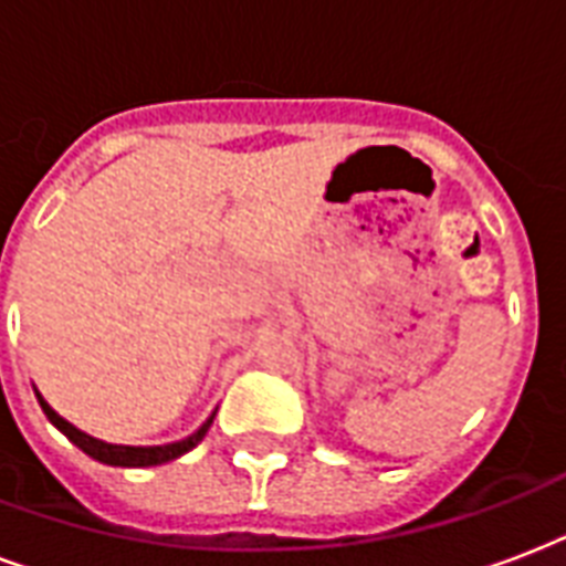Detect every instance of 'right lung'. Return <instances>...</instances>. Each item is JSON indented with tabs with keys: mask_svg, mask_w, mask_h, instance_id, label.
I'll return each mask as SVG.
<instances>
[{
	"mask_svg": "<svg viewBox=\"0 0 566 566\" xmlns=\"http://www.w3.org/2000/svg\"><path fill=\"white\" fill-rule=\"evenodd\" d=\"M34 396H38V401H41L46 419H50V422L55 424V428H59L70 442H73V446H78V449L85 451L87 458H94V461L99 463H108V467H124V470H142V467H159V463L177 461V458H182L186 451H191L197 442L203 440L206 431H209V424H212L214 419L212 413L195 433H191V437H186V440H179V442H165V446H117V442L96 440V437H91V433L78 431L76 424H70L64 416L55 413V410L43 401V396L38 392V389H34Z\"/></svg>",
	"mask_w": 566,
	"mask_h": 566,
	"instance_id": "add662e5",
	"label": "right lung"
}]
</instances>
